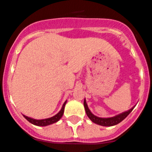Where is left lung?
Listing matches in <instances>:
<instances>
[{
    "label": "left lung",
    "mask_w": 152,
    "mask_h": 152,
    "mask_svg": "<svg viewBox=\"0 0 152 152\" xmlns=\"http://www.w3.org/2000/svg\"><path fill=\"white\" fill-rule=\"evenodd\" d=\"M84 109H85V112L88 115V118L91 119L93 123H96L97 125H100V126H115V125H117L118 123H121L125 118L127 117L129 114L132 111V110L134 109L135 106L133 107H132L130 110L127 111H125V112L122 113H119L118 115L115 116H113V117H109V118H101V117H98V116H95L91 112L90 109L88 108V106L87 104V102H86V100L84 99Z\"/></svg>",
    "instance_id": "8db88e82"
}]
</instances>
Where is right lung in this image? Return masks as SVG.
I'll return each instance as SVG.
<instances>
[{
    "mask_svg": "<svg viewBox=\"0 0 152 152\" xmlns=\"http://www.w3.org/2000/svg\"><path fill=\"white\" fill-rule=\"evenodd\" d=\"M67 100L63 104L62 107H61V110L56 115H55L54 116H52V117L48 118V119H33V118L31 117H28V116H25V115H23V116L25 117V119L26 120L32 124L35 125V126H49V125L53 124L55 123H57L61 117H62L63 114H64V106L66 104Z\"/></svg>",
    "mask_w": 152,
    "mask_h": 152,
    "instance_id": "add662e5",
    "label": "right lung"
}]
</instances>
